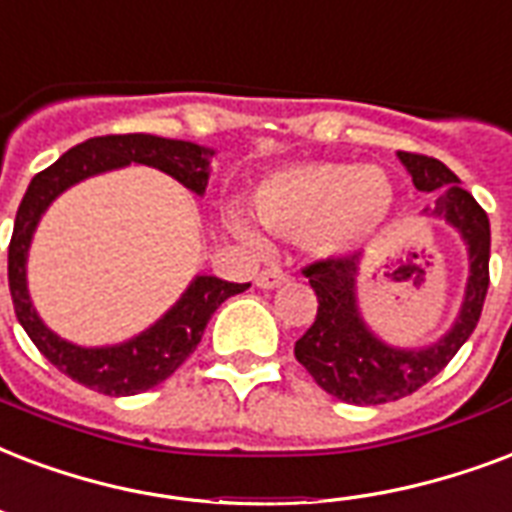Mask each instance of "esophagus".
Instances as JSON below:
<instances>
[{"label": "esophagus", "instance_id": "34e87169", "mask_svg": "<svg viewBox=\"0 0 512 512\" xmlns=\"http://www.w3.org/2000/svg\"><path fill=\"white\" fill-rule=\"evenodd\" d=\"M290 282V273H284L282 268H265V271L257 273L255 284L260 290H273V287H282V284Z\"/></svg>", "mask_w": 512, "mask_h": 512}]
</instances>
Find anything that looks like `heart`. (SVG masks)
I'll return each instance as SVG.
<instances>
[{
    "instance_id": "obj_1",
    "label": "heart",
    "mask_w": 512,
    "mask_h": 512,
    "mask_svg": "<svg viewBox=\"0 0 512 512\" xmlns=\"http://www.w3.org/2000/svg\"><path fill=\"white\" fill-rule=\"evenodd\" d=\"M257 220L290 239H303L322 257L343 255L370 239L392 206V185L381 169L351 163H300L268 174L257 185ZM230 228L247 244L260 236L239 214L228 217Z\"/></svg>"
}]
</instances>
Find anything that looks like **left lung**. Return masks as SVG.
Wrapping results in <instances>:
<instances>
[{
  "instance_id": "obj_1",
  "label": "left lung",
  "mask_w": 512,
  "mask_h": 512,
  "mask_svg": "<svg viewBox=\"0 0 512 512\" xmlns=\"http://www.w3.org/2000/svg\"><path fill=\"white\" fill-rule=\"evenodd\" d=\"M421 193H438L421 214L446 220L467 244L470 276L459 317L440 341L424 349H400L378 338L360 314V255L327 257L303 268L319 300L317 319L295 343V357L327 395L351 405H381L413 395L435 378L473 335L489 290V217L473 195L459 187L446 163L416 152H397Z\"/></svg>"
}]
</instances>
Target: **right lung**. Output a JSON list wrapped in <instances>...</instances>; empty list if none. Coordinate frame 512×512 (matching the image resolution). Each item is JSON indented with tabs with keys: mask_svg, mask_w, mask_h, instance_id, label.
I'll return each mask as SVG.
<instances>
[{
	"mask_svg": "<svg viewBox=\"0 0 512 512\" xmlns=\"http://www.w3.org/2000/svg\"><path fill=\"white\" fill-rule=\"evenodd\" d=\"M212 155L214 150L201 147V144L163 139V136L152 134L93 136L88 142L64 152L53 166L39 171L37 177L31 179L29 190L23 195L18 214H15L13 239H10V252H7V279H10L15 317L29 333L39 354H45V360L56 365L64 376L109 397L147 392L152 386L166 381L193 354L214 311L230 295L247 290L249 284L222 282L217 276H195L190 287L182 292V298L155 325L134 335L131 341L115 343V346H96V349L77 346V343L58 338L39 319L29 298L26 257H29L31 236L37 230L39 217L66 187L104 174V171L123 169L131 163L152 166V169L182 182L195 195H204L206 185H209V158Z\"/></svg>",
	"mask_w": 512,
	"mask_h": 512,
	"instance_id": "right-lung-1",
	"label": "right lung"
}]
</instances>
